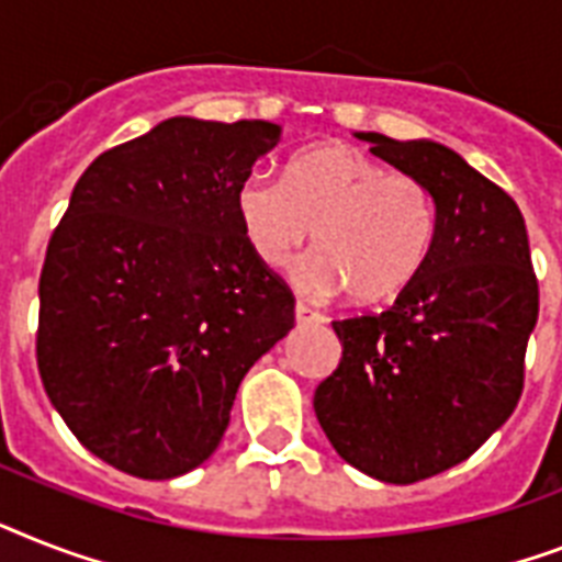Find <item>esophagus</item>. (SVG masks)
I'll use <instances>...</instances> for the list:
<instances>
[{
    "label": "esophagus",
    "mask_w": 562,
    "mask_h": 562,
    "mask_svg": "<svg viewBox=\"0 0 562 562\" xmlns=\"http://www.w3.org/2000/svg\"><path fill=\"white\" fill-rule=\"evenodd\" d=\"M294 317H296V326H317V323L326 321L317 308H312V305H305V303H296Z\"/></svg>",
    "instance_id": "obj_1"
}]
</instances>
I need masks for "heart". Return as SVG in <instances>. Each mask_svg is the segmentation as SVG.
Segmentation results:
<instances>
[{
    "label": "heart",
    "mask_w": 562,
    "mask_h": 562,
    "mask_svg": "<svg viewBox=\"0 0 562 562\" xmlns=\"http://www.w3.org/2000/svg\"><path fill=\"white\" fill-rule=\"evenodd\" d=\"M241 234L268 268H282L308 245L305 291L346 289L355 303H386L409 289L430 259L439 202L432 187L363 149L328 140L305 149L282 178L254 172L236 193Z\"/></svg>",
    "instance_id": "heart-1"
}]
</instances>
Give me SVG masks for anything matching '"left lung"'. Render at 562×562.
<instances>
[{"instance_id": "obj_1", "label": "left lung", "mask_w": 562, "mask_h": 562, "mask_svg": "<svg viewBox=\"0 0 562 562\" xmlns=\"http://www.w3.org/2000/svg\"><path fill=\"white\" fill-rule=\"evenodd\" d=\"M369 153L424 178L439 202L430 259L381 314L335 321L344 358L314 392L337 456L390 485L464 462L526 384L540 285L517 202L436 140L363 132Z\"/></svg>"}]
</instances>
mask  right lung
<instances>
[{"mask_svg":"<svg viewBox=\"0 0 562 562\" xmlns=\"http://www.w3.org/2000/svg\"><path fill=\"white\" fill-rule=\"evenodd\" d=\"M266 121L170 117L75 184L40 273L36 367L77 441L172 479L213 456L241 378L294 328V294L241 234Z\"/></svg>","mask_w":562,"mask_h":562,"instance_id":"obj_1","label":"right lung"}]
</instances>
